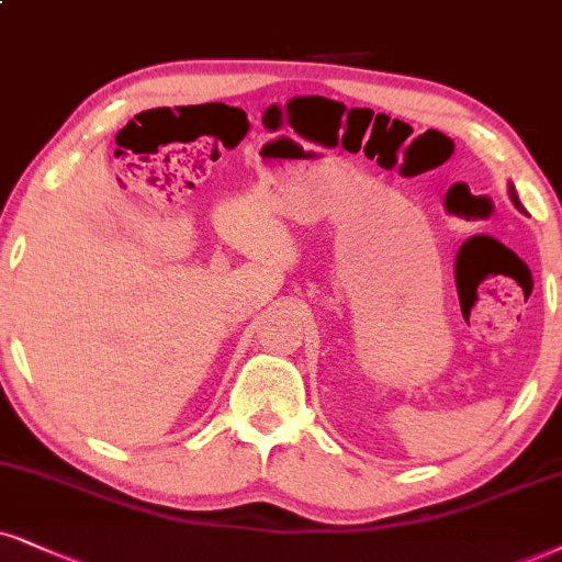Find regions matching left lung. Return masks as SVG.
<instances>
[{
  "label": "left lung",
  "mask_w": 562,
  "mask_h": 562,
  "mask_svg": "<svg viewBox=\"0 0 562 562\" xmlns=\"http://www.w3.org/2000/svg\"><path fill=\"white\" fill-rule=\"evenodd\" d=\"M508 192H510V200H514V205L518 207V211H524V207H521V203H518V195H516V190H514V187H510V190H508Z\"/></svg>",
  "instance_id": "left-lung-1"
}]
</instances>
